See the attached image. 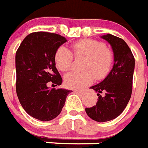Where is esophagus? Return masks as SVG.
I'll use <instances>...</instances> for the list:
<instances>
[{"label":"esophagus","mask_w":148,"mask_h":148,"mask_svg":"<svg viewBox=\"0 0 148 148\" xmlns=\"http://www.w3.org/2000/svg\"><path fill=\"white\" fill-rule=\"evenodd\" d=\"M74 92L77 93H80V94H84V90H75Z\"/></svg>","instance_id":"obj_1"}]
</instances>
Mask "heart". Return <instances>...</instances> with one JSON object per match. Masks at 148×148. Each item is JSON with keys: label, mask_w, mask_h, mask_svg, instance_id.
<instances>
[{"label": "heart", "mask_w": 148, "mask_h": 148, "mask_svg": "<svg viewBox=\"0 0 148 148\" xmlns=\"http://www.w3.org/2000/svg\"><path fill=\"white\" fill-rule=\"evenodd\" d=\"M71 49L74 56L84 57L81 73H70L64 77V85L71 89H78L91 84L94 79L101 80L108 75L112 67L113 55L103 42L83 39L73 42ZM55 63L61 72H67L71 67L73 56L64 46H60L55 53Z\"/></svg>", "instance_id": "heart-1"}]
</instances>
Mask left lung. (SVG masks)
<instances>
[{
    "label": "left lung",
    "instance_id": "left-lung-1",
    "mask_svg": "<svg viewBox=\"0 0 148 148\" xmlns=\"http://www.w3.org/2000/svg\"><path fill=\"white\" fill-rule=\"evenodd\" d=\"M101 37L112 45L114 63L106 78L90 87L98 93V101L96 106L85 108V112L93 121L106 122L118 117L130 99L135 58L128 45L121 38L112 34Z\"/></svg>",
    "mask_w": 148,
    "mask_h": 148
}]
</instances>
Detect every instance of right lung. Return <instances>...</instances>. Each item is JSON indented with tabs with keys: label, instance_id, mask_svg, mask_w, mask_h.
Instances as JSON below:
<instances>
[{
	"label": "right lung",
	"instance_id": "1",
	"mask_svg": "<svg viewBox=\"0 0 148 148\" xmlns=\"http://www.w3.org/2000/svg\"><path fill=\"white\" fill-rule=\"evenodd\" d=\"M66 42L60 34L34 32L24 39L16 54L18 98L31 117L41 121L54 119L61 112L66 98L72 90L49 88L57 86L62 78L55 63V53Z\"/></svg>",
	"mask_w": 148,
	"mask_h": 148
}]
</instances>
